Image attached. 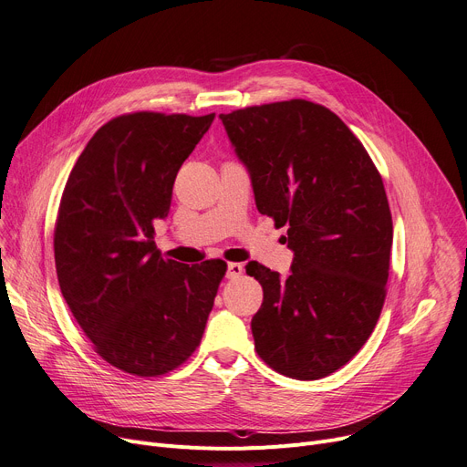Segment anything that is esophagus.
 Returning <instances> with one entry per match:
<instances>
[{
  "label": "esophagus",
  "instance_id": "34e87169",
  "mask_svg": "<svg viewBox=\"0 0 467 467\" xmlns=\"http://www.w3.org/2000/svg\"><path fill=\"white\" fill-rule=\"evenodd\" d=\"M243 274V265L237 262H230L228 264V270H226V277L228 279H237Z\"/></svg>",
  "mask_w": 467,
  "mask_h": 467
}]
</instances>
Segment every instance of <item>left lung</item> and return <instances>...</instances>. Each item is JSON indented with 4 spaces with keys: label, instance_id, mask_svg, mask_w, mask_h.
<instances>
[{
    "label": "left lung",
    "instance_id": "obj_1",
    "mask_svg": "<svg viewBox=\"0 0 467 467\" xmlns=\"http://www.w3.org/2000/svg\"><path fill=\"white\" fill-rule=\"evenodd\" d=\"M262 214L288 226L295 260L281 279L258 262L264 291L251 321L262 361L296 380L344 367L380 317L393 222L382 176L328 108L283 100L220 114Z\"/></svg>",
    "mask_w": 467,
    "mask_h": 467
}]
</instances>
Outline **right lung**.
I'll return each instance as SVG.
<instances>
[{"mask_svg": "<svg viewBox=\"0 0 467 467\" xmlns=\"http://www.w3.org/2000/svg\"><path fill=\"white\" fill-rule=\"evenodd\" d=\"M214 114L135 112L87 142L55 224L62 296L100 358L150 379L181 367L202 342L226 262L184 265L155 249L176 172Z\"/></svg>", "mask_w": 467, "mask_h": 467, "instance_id": "add662e5", "label": "right lung"}]
</instances>
